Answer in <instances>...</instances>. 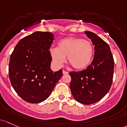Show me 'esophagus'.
I'll return each mask as SVG.
<instances>
[{"mask_svg":"<svg viewBox=\"0 0 127 127\" xmlns=\"http://www.w3.org/2000/svg\"><path fill=\"white\" fill-rule=\"evenodd\" d=\"M68 72L67 71H66V70H63V74H68Z\"/></svg>","mask_w":127,"mask_h":127,"instance_id":"1","label":"esophagus"}]
</instances>
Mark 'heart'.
I'll return each mask as SVG.
<instances>
[{"label":"heart","instance_id":"1","mask_svg":"<svg viewBox=\"0 0 127 127\" xmlns=\"http://www.w3.org/2000/svg\"><path fill=\"white\" fill-rule=\"evenodd\" d=\"M49 52L57 66H62L67 57L68 61L74 69L82 70L90 63L94 49L89 41L77 37H69L61 40L58 47L50 48Z\"/></svg>","mask_w":127,"mask_h":127}]
</instances>
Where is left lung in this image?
<instances>
[{
  "mask_svg": "<svg viewBox=\"0 0 127 127\" xmlns=\"http://www.w3.org/2000/svg\"><path fill=\"white\" fill-rule=\"evenodd\" d=\"M94 46L91 64L79 72H70V88L75 99L90 105L101 100L111 86L114 62L110 47L106 42L91 32H85Z\"/></svg>",
  "mask_w": 127,
  "mask_h": 127,
  "instance_id": "1",
  "label": "left lung"
}]
</instances>
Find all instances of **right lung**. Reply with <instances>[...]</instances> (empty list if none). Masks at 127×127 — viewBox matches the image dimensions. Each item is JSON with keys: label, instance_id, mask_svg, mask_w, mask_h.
I'll use <instances>...</instances> for the list:
<instances>
[{"label": "right lung", "instance_id": "1", "mask_svg": "<svg viewBox=\"0 0 127 127\" xmlns=\"http://www.w3.org/2000/svg\"><path fill=\"white\" fill-rule=\"evenodd\" d=\"M50 32H35L20 40L10 57L9 77L12 86L27 102L46 100L63 75L50 69L49 49L54 40Z\"/></svg>", "mask_w": 127, "mask_h": 127}]
</instances>
